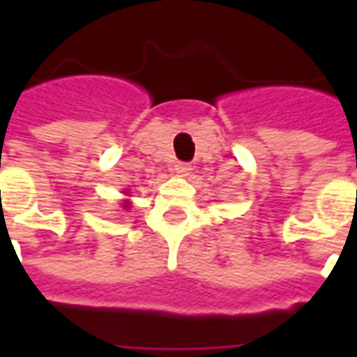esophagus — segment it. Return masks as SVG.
Segmentation results:
<instances>
[{
  "label": "esophagus",
  "mask_w": 357,
  "mask_h": 357,
  "mask_svg": "<svg viewBox=\"0 0 357 357\" xmlns=\"http://www.w3.org/2000/svg\"><path fill=\"white\" fill-rule=\"evenodd\" d=\"M174 172L178 174V176H187L189 172H191V164L187 162H178L174 166Z\"/></svg>",
  "instance_id": "esophagus-1"
}]
</instances>
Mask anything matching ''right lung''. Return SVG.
Wrapping results in <instances>:
<instances>
[{"instance_id": "add662e5", "label": "right lung", "mask_w": 357, "mask_h": 357, "mask_svg": "<svg viewBox=\"0 0 357 357\" xmlns=\"http://www.w3.org/2000/svg\"><path fill=\"white\" fill-rule=\"evenodd\" d=\"M124 208H130V202H128V201L124 202Z\"/></svg>"}]
</instances>
